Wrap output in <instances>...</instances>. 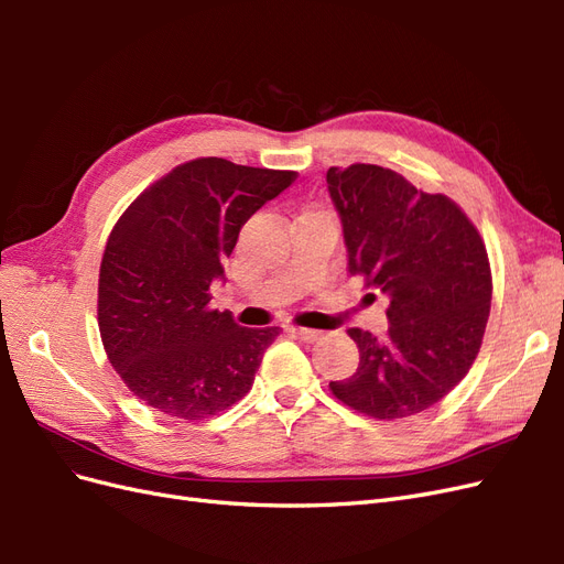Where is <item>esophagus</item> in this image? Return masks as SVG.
<instances>
[{"label": "esophagus", "mask_w": 564, "mask_h": 564, "mask_svg": "<svg viewBox=\"0 0 564 564\" xmlns=\"http://www.w3.org/2000/svg\"><path fill=\"white\" fill-rule=\"evenodd\" d=\"M292 334L301 340H308V344H313V340H319L324 336V332L319 329H308V327H292Z\"/></svg>", "instance_id": "obj_1"}]
</instances>
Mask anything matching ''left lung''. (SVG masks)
Segmentation results:
<instances>
[{
  "instance_id": "1",
  "label": "left lung",
  "mask_w": 564,
  "mask_h": 564,
  "mask_svg": "<svg viewBox=\"0 0 564 564\" xmlns=\"http://www.w3.org/2000/svg\"><path fill=\"white\" fill-rule=\"evenodd\" d=\"M350 275L390 301L386 338L348 329L360 350L334 398L365 416H414L447 395L473 367L491 305L485 240L447 195L416 191L379 164L329 166Z\"/></svg>"
}]
</instances>
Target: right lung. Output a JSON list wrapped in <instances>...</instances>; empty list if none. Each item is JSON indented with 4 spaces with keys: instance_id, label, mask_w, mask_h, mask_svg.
I'll return each instance as SVG.
<instances>
[{
    "instance_id": "add662e5",
    "label": "right lung",
    "mask_w": 564,
    "mask_h": 564,
    "mask_svg": "<svg viewBox=\"0 0 564 564\" xmlns=\"http://www.w3.org/2000/svg\"><path fill=\"white\" fill-rule=\"evenodd\" d=\"M296 172L197 158L148 185L115 224L98 272V329L143 404L174 419L226 412L253 386L280 327L247 329L209 308V286L249 216Z\"/></svg>"
}]
</instances>
